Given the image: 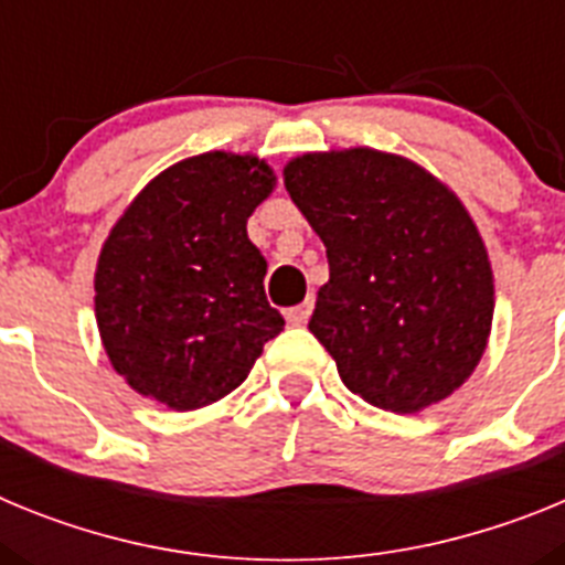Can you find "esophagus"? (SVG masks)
<instances>
[{"label":"esophagus","instance_id":"1","mask_svg":"<svg viewBox=\"0 0 565 565\" xmlns=\"http://www.w3.org/2000/svg\"><path fill=\"white\" fill-rule=\"evenodd\" d=\"M311 308H313V299H306V302H299V306L288 308L286 319L291 326H306L308 317H311Z\"/></svg>","mask_w":565,"mask_h":565}]
</instances>
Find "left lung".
I'll return each mask as SVG.
<instances>
[{
	"mask_svg": "<svg viewBox=\"0 0 565 565\" xmlns=\"http://www.w3.org/2000/svg\"><path fill=\"white\" fill-rule=\"evenodd\" d=\"M286 189L326 243L331 277L308 322L344 387L418 413L481 362L495 313L489 254L458 194L371 147L297 154Z\"/></svg>",
	"mask_w": 565,
	"mask_h": 565,
	"instance_id": "8db88e82",
	"label": "left lung"
}]
</instances>
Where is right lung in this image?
Wrapping results in <instances>:
<instances>
[{
	"label": "right lung",
	"mask_w": 565,
	"mask_h": 565,
	"mask_svg": "<svg viewBox=\"0 0 565 565\" xmlns=\"http://www.w3.org/2000/svg\"><path fill=\"white\" fill-rule=\"evenodd\" d=\"M274 186L257 154L214 149L163 169L109 228L96 322L135 393L178 413L221 402L282 331L263 288L268 263L246 232Z\"/></svg>",
	"instance_id": "right-lung-1"
}]
</instances>
